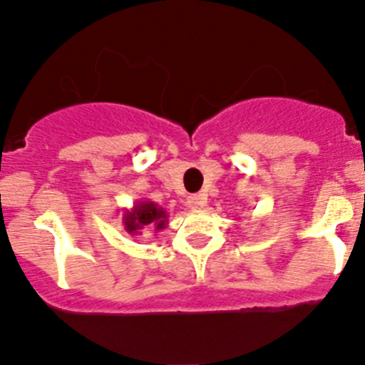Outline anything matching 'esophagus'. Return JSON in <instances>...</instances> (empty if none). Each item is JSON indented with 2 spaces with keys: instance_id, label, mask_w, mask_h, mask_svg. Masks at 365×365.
Instances as JSON below:
<instances>
[{
  "instance_id": "34e87169",
  "label": "esophagus",
  "mask_w": 365,
  "mask_h": 365,
  "mask_svg": "<svg viewBox=\"0 0 365 365\" xmlns=\"http://www.w3.org/2000/svg\"><path fill=\"white\" fill-rule=\"evenodd\" d=\"M205 203H207L205 195H190L189 198H187V207L192 209V211H198V209L205 207Z\"/></svg>"
}]
</instances>
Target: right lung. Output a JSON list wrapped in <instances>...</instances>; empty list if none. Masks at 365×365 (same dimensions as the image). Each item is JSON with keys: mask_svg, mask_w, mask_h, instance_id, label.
Returning a JSON list of instances; mask_svg holds the SVG:
<instances>
[{"mask_svg": "<svg viewBox=\"0 0 365 365\" xmlns=\"http://www.w3.org/2000/svg\"><path fill=\"white\" fill-rule=\"evenodd\" d=\"M169 216H167L165 209L160 207L158 203L150 202V200H138L130 209L123 211V218L121 223L129 235L138 236L142 235L145 227L154 229V231H162L169 223Z\"/></svg>", "mask_w": 365, "mask_h": 365, "instance_id": "add662e5", "label": "right lung"}]
</instances>
